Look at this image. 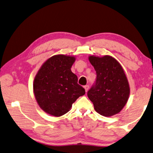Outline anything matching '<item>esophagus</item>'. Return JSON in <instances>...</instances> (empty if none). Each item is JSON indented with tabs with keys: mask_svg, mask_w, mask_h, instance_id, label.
Wrapping results in <instances>:
<instances>
[{
	"mask_svg": "<svg viewBox=\"0 0 153 153\" xmlns=\"http://www.w3.org/2000/svg\"><path fill=\"white\" fill-rule=\"evenodd\" d=\"M84 88L85 89V92H87V91H88V89H89V85H84Z\"/></svg>",
	"mask_w": 153,
	"mask_h": 153,
	"instance_id": "34e87169",
	"label": "esophagus"
}]
</instances>
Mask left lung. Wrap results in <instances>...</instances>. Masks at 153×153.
Returning <instances> with one entry per match:
<instances>
[{
	"label": "left lung",
	"mask_w": 153,
	"mask_h": 153,
	"mask_svg": "<svg viewBox=\"0 0 153 153\" xmlns=\"http://www.w3.org/2000/svg\"><path fill=\"white\" fill-rule=\"evenodd\" d=\"M96 72V82L88 91L97 112L104 116L119 113L128 100L130 87L124 69L114 58L90 56Z\"/></svg>",
	"instance_id": "left-lung-1"
}]
</instances>
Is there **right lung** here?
Returning a JSON list of instances; mask_svg holds the SVG:
<instances>
[{"label": "right lung", "mask_w": 153, "mask_h": 153, "mask_svg": "<svg viewBox=\"0 0 153 153\" xmlns=\"http://www.w3.org/2000/svg\"><path fill=\"white\" fill-rule=\"evenodd\" d=\"M74 56L56 55L41 66L33 82V91L44 112L61 116L69 112L74 102L84 95V88L77 84V77L71 71Z\"/></svg>", "instance_id": "add662e5"}]
</instances>
